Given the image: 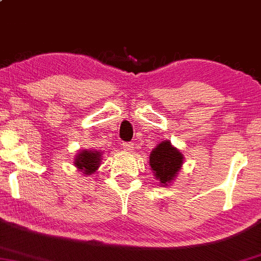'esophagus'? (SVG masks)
I'll return each mask as SVG.
<instances>
[{
    "mask_svg": "<svg viewBox=\"0 0 261 261\" xmlns=\"http://www.w3.org/2000/svg\"><path fill=\"white\" fill-rule=\"evenodd\" d=\"M123 149H124V150H133V143H130V142L123 143Z\"/></svg>",
    "mask_w": 261,
    "mask_h": 261,
    "instance_id": "34e87169",
    "label": "esophagus"
}]
</instances>
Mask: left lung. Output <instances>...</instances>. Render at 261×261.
Listing matches in <instances>:
<instances>
[{
	"mask_svg": "<svg viewBox=\"0 0 261 261\" xmlns=\"http://www.w3.org/2000/svg\"><path fill=\"white\" fill-rule=\"evenodd\" d=\"M149 165L156 180L162 186H168L178 174L183 165V154L169 141L159 143L149 155Z\"/></svg>",
	"mask_w": 261,
	"mask_h": 261,
	"instance_id": "obj_1",
	"label": "left lung"
}]
</instances>
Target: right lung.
<instances>
[{
	"mask_svg": "<svg viewBox=\"0 0 261 261\" xmlns=\"http://www.w3.org/2000/svg\"><path fill=\"white\" fill-rule=\"evenodd\" d=\"M100 158H102V152L82 150L75 155L74 165L78 168V170H82L86 175H89L99 168Z\"/></svg>",
	"mask_w": 261,
	"mask_h": 261,
	"instance_id": "1",
	"label": "right lung"
}]
</instances>
